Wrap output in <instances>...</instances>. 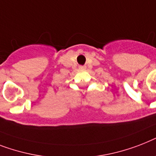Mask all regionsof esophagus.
I'll list each match as a JSON object with an SVG mask.
<instances>
[{
  "instance_id": "34e87169",
  "label": "esophagus",
  "mask_w": 156,
  "mask_h": 156,
  "mask_svg": "<svg viewBox=\"0 0 156 156\" xmlns=\"http://www.w3.org/2000/svg\"><path fill=\"white\" fill-rule=\"evenodd\" d=\"M81 68H84V67H83V66H81Z\"/></svg>"
}]
</instances>
